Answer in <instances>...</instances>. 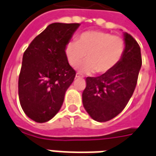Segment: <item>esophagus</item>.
Instances as JSON below:
<instances>
[{"mask_svg": "<svg viewBox=\"0 0 156 156\" xmlns=\"http://www.w3.org/2000/svg\"><path fill=\"white\" fill-rule=\"evenodd\" d=\"M82 77H83V76H80L79 73H77V74L76 75V78H77V79H80V78H82Z\"/></svg>", "mask_w": 156, "mask_h": 156, "instance_id": "obj_1", "label": "esophagus"}]
</instances>
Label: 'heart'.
Masks as SVG:
<instances>
[{
  "label": "heart",
  "instance_id": "heart-1",
  "mask_svg": "<svg viewBox=\"0 0 156 156\" xmlns=\"http://www.w3.org/2000/svg\"><path fill=\"white\" fill-rule=\"evenodd\" d=\"M125 51V42L118 35L103 31H87L78 40L69 41L65 47L68 61L72 67H76L86 58L80 70L86 74L94 71L106 73L119 64Z\"/></svg>",
  "mask_w": 156,
  "mask_h": 156
}]
</instances>
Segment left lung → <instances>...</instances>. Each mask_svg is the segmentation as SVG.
Here are the masks:
<instances>
[{
    "instance_id": "left-lung-1",
    "label": "left lung",
    "mask_w": 156,
    "mask_h": 156,
    "mask_svg": "<svg viewBox=\"0 0 156 156\" xmlns=\"http://www.w3.org/2000/svg\"><path fill=\"white\" fill-rule=\"evenodd\" d=\"M125 51L121 60L110 71L87 77L82 92L85 109L94 121L105 122L118 115L133 94L141 69L140 47L133 37L124 33Z\"/></svg>"
}]
</instances>
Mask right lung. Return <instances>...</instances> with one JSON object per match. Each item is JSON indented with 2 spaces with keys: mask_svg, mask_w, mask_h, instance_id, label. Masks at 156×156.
I'll list each match as a JSON object with an SVG mask.
<instances>
[{
  "mask_svg": "<svg viewBox=\"0 0 156 156\" xmlns=\"http://www.w3.org/2000/svg\"><path fill=\"white\" fill-rule=\"evenodd\" d=\"M80 23H53L31 41L23 56L19 77V102L31 120L43 123L59 111L76 71L65 47Z\"/></svg>",
  "mask_w": 156,
  "mask_h": 156,
  "instance_id": "1",
  "label": "right lung"
}]
</instances>
